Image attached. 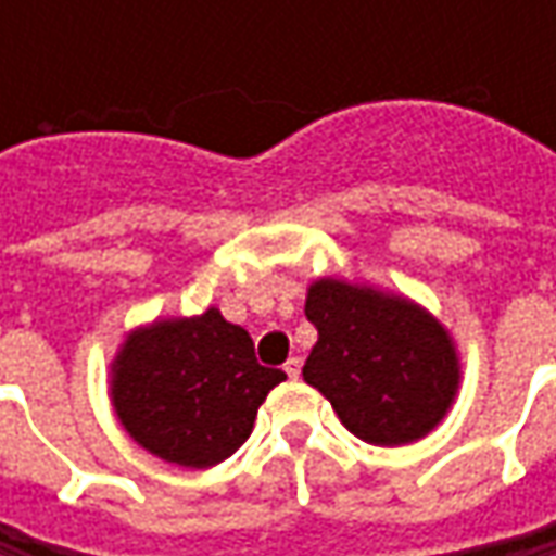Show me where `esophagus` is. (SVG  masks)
Wrapping results in <instances>:
<instances>
[{"mask_svg": "<svg viewBox=\"0 0 556 556\" xmlns=\"http://www.w3.org/2000/svg\"><path fill=\"white\" fill-rule=\"evenodd\" d=\"M300 371H303V362H300V358H288V362H285V374H288L290 380H296Z\"/></svg>", "mask_w": 556, "mask_h": 556, "instance_id": "obj_1", "label": "esophagus"}]
</instances>
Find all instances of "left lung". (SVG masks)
Returning <instances> with one entry per match:
<instances>
[{"label": "left lung", "mask_w": 556, "mask_h": 556, "mask_svg": "<svg viewBox=\"0 0 556 556\" xmlns=\"http://www.w3.org/2000/svg\"><path fill=\"white\" fill-rule=\"evenodd\" d=\"M306 318L318 331L306 383L371 445L424 439L452 408L460 362L448 331L424 306L337 278L312 281Z\"/></svg>", "instance_id": "8db88e82"}]
</instances>
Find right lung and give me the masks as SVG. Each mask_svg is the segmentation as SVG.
I'll use <instances>...</instances> for the list:
<instances>
[{
	"instance_id": "right-lung-1",
	"label": "right lung",
	"mask_w": 556,
	"mask_h": 556,
	"mask_svg": "<svg viewBox=\"0 0 556 556\" xmlns=\"http://www.w3.org/2000/svg\"><path fill=\"white\" fill-rule=\"evenodd\" d=\"M285 377L260 365L250 333L210 306L129 333L111 362V402L144 452L203 470L244 445L268 390Z\"/></svg>"
}]
</instances>
